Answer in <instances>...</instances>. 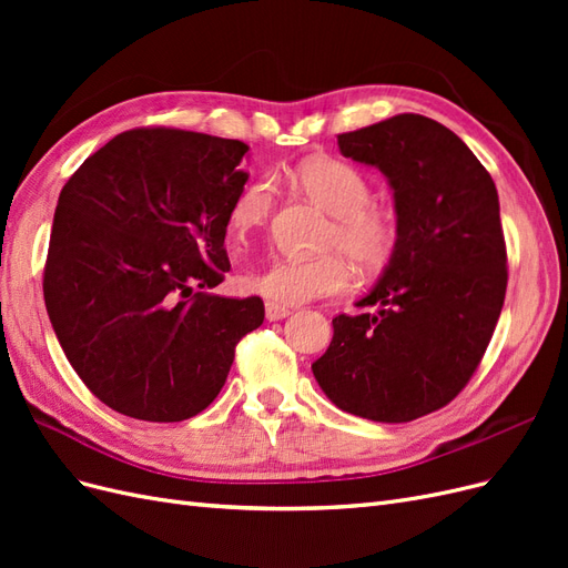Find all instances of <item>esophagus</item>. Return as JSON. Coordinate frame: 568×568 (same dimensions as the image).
<instances>
[{"instance_id":"obj_1","label":"esophagus","mask_w":568,"mask_h":568,"mask_svg":"<svg viewBox=\"0 0 568 568\" xmlns=\"http://www.w3.org/2000/svg\"><path fill=\"white\" fill-rule=\"evenodd\" d=\"M288 315H291L288 307H284V305H277V303H265V317H267L270 322L284 320V317H288Z\"/></svg>"}]
</instances>
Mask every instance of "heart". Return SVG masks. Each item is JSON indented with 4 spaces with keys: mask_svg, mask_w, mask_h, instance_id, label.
<instances>
[{
    "mask_svg": "<svg viewBox=\"0 0 568 568\" xmlns=\"http://www.w3.org/2000/svg\"><path fill=\"white\" fill-rule=\"evenodd\" d=\"M298 186L320 209L334 215L324 248L346 253L363 272L382 270L398 244V220L386 205L372 201V184L359 170L338 159H307L294 173ZM277 196L270 175L248 180L230 203L227 227L244 244L267 225ZM341 253L317 257H277L267 267L246 274L251 294L277 305H303L334 298L353 288V267Z\"/></svg>",
    "mask_w": 568,
    "mask_h": 568,
    "instance_id": "b5f03b06",
    "label": "heart"
}]
</instances>
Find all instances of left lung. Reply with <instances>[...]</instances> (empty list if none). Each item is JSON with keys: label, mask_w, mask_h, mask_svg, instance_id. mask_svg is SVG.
I'll list each match as a JSON object with an SVG mask.
<instances>
[{"label": "left lung", "mask_w": 568, "mask_h": 568, "mask_svg": "<svg viewBox=\"0 0 568 568\" xmlns=\"http://www.w3.org/2000/svg\"><path fill=\"white\" fill-rule=\"evenodd\" d=\"M338 149L388 178L398 244L382 280L357 301L376 313L334 317V338L313 374L343 412L412 422L469 384L500 320V201L471 149L426 115L400 113L338 134Z\"/></svg>", "instance_id": "1"}]
</instances>
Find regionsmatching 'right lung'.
<instances>
[{
	"label": "right lung",
	"mask_w": 568,
	"mask_h": 568,
	"mask_svg": "<svg viewBox=\"0 0 568 568\" xmlns=\"http://www.w3.org/2000/svg\"><path fill=\"white\" fill-rule=\"evenodd\" d=\"M248 146L175 128L120 132L65 182L44 305L80 379L111 409L182 422L225 386L263 301L209 294L230 272V203Z\"/></svg>",
	"instance_id": "right-lung-1"
}]
</instances>
